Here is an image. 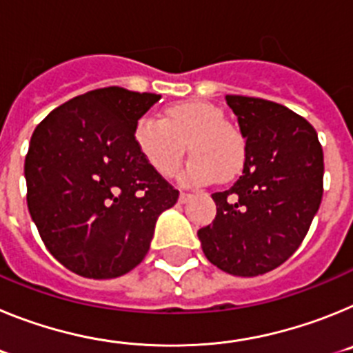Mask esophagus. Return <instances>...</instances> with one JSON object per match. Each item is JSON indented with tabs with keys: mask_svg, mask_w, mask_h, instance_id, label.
<instances>
[{
	"mask_svg": "<svg viewBox=\"0 0 353 353\" xmlns=\"http://www.w3.org/2000/svg\"><path fill=\"white\" fill-rule=\"evenodd\" d=\"M191 198H192V194H189V192H180L179 201H180V203H187V201H189Z\"/></svg>",
	"mask_w": 353,
	"mask_h": 353,
	"instance_id": "esophagus-1",
	"label": "esophagus"
}]
</instances>
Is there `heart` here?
<instances>
[{
  "label": "heart",
  "mask_w": 353,
  "mask_h": 353,
  "mask_svg": "<svg viewBox=\"0 0 353 353\" xmlns=\"http://www.w3.org/2000/svg\"><path fill=\"white\" fill-rule=\"evenodd\" d=\"M134 145L155 173L173 176L185 148L192 155L185 179L210 183L235 179L245 164V139L230 125L223 109L205 101H187L162 111L161 121L139 118L134 125Z\"/></svg>",
  "instance_id": "1"
}]
</instances>
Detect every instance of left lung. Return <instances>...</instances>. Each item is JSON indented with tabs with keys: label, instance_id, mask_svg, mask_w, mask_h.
Segmentation results:
<instances>
[{
	"label": "left lung",
	"instance_id": "8db88e82",
	"mask_svg": "<svg viewBox=\"0 0 353 353\" xmlns=\"http://www.w3.org/2000/svg\"><path fill=\"white\" fill-rule=\"evenodd\" d=\"M245 139L240 179L212 199L198 239L210 263L233 276L274 270L297 251L323 194V152L305 118L276 102L226 95Z\"/></svg>",
	"mask_w": 353,
	"mask_h": 353
}]
</instances>
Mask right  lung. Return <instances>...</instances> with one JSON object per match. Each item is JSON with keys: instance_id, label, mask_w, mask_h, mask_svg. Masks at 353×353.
<instances>
[{"instance_id": "right-lung-1", "label": "right lung", "mask_w": 353, "mask_h": 353, "mask_svg": "<svg viewBox=\"0 0 353 353\" xmlns=\"http://www.w3.org/2000/svg\"><path fill=\"white\" fill-rule=\"evenodd\" d=\"M161 95L120 86L56 108L31 136L28 210L52 256L77 276L113 279L143 261L179 191L146 164L134 125Z\"/></svg>"}]
</instances>
